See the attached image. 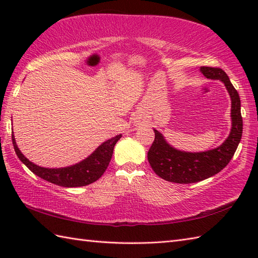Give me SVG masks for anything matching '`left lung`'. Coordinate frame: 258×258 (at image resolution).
I'll return each mask as SVG.
<instances>
[{
	"instance_id": "left-lung-1",
	"label": "left lung",
	"mask_w": 258,
	"mask_h": 258,
	"mask_svg": "<svg viewBox=\"0 0 258 258\" xmlns=\"http://www.w3.org/2000/svg\"><path fill=\"white\" fill-rule=\"evenodd\" d=\"M201 72L207 79L222 81L226 86L232 101L231 133L225 142L216 149L189 153L174 149L158 131L154 130L155 139L147 153V158L153 171L163 179L172 183H196L220 173L232 160L242 139L243 118L240 114V98L227 74L222 69L210 67H202Z\"/></svg>"
}]
</instances>
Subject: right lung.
Listing matches in <instances>:
<instances>
[{"instance_id":"add662e5","label":"right lung","mask_w":258,"mask_h":258,"mask_svg":"<svg viewBox=\"0 0 258 258\" xmlns=\"http://www.w3.org/2000/svg\"><path fill=\"white\" fill-rule=\"evenodd\" d=\"M120 138H122V135L119 134L111 140H107L85 160L75 164V165L62 168H46L36 165L22 154L18 145H16L13 134L12 142L16 155L21 162L38 177L55 185L63 186V187H80V186H86L94 183L102 176L104 172L106 171L109 162H111L114 146Z\"/></svg>"}]
</instances>
